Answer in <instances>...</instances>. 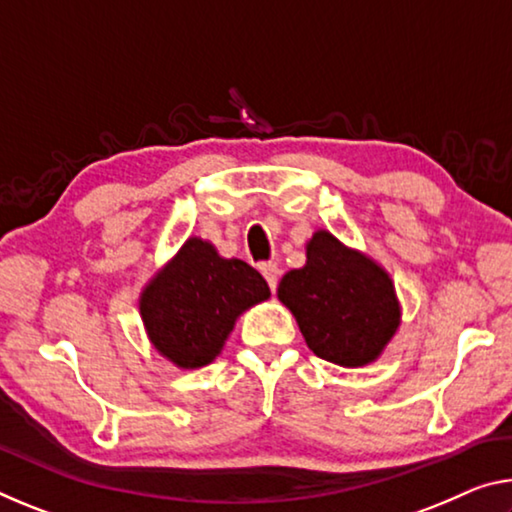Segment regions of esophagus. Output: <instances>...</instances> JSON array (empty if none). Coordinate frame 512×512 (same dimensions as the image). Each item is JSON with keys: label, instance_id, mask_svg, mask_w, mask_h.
Here are the masks:
<instances>
[{"label": "esophagus", "instance_id": "34e87169", "mask_svg": "<svg viewBox=\"0 0 512 512\" xmlns=\"http://www.w3.org/2000/svg\"><path fill=\"white\" fill-rule=\"evenodd\" d=\"M259 271H262L264 280L269 282V289L275 291V287H278V266H275V264H262V266H259Z\"/></svg>", "mask_w": 512, "mask_h": 512}]
</instances>
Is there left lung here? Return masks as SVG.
Wrapping results in <instances>:
<instances>
[{"label": "left lung", "instance_id": "1", "mask_svg": "<svg viewBox=\"0 0 512 512\" xmlns=\"http://www.w3.org/2000/svg\"><path fill=\"white\" fill-rule=\"evenodd\" d=\"M278 298L296 316L310 351L339 367L373 362L399 328L389 275L326 230L307 243L303 269L280 280Z\"/></svg>", "mask_w": 512, "mask_h": 512}]
</instances>
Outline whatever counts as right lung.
I'll return each instance as SVG.
<instances>
[{"instance_id": "add662e5", "label": "right lung", "mask_w": 512, "mask_h": 512, "mask_svg": "<svg viewBox=\"0 0 512 512\" xmlns=\"http://www.w3.org/2000/svg\"><path fill=\"white\" fill-rule=\"evenodd\" d=\"M271 296L241 259H223L191 237L141 294V316L154 348L182 369L205 367L221 353L237 316Z\"/></svg>"}]
</instances>
